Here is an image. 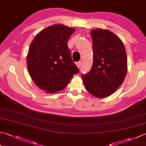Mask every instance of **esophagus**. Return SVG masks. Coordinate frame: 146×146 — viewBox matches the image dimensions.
<instances>
[{
	"mask_svg": "<svg viewBox=\"0 0 146 146\" xmlns=\"http://www.w3.org/2000/svg\"><path fill=\"white\" fill-rule=\"evenodd\" d=\"M81 61H78V62H77L76 63V66L78 67V68H80V66H81Z\"/></svg>",
	"mask_w": 146,
	"mask_h": 146,
	"instance_id": "obj_1",
	"label": "esophagus"
}]
</instances>
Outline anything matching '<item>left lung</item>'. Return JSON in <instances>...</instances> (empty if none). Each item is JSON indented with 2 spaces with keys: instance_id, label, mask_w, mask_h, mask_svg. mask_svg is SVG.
<instances>
[{
  "instance_id": "left-lung-1",
  "label": "left lung",
  "mask_w": 146,
  "mask_h": 146,
  "mask_svg": "<svg viewBox=\"0 0 146 146\" xmlns=\"http://www.w3.org/2000/svg\"><path fill=\"white\" fill-rule=\"evenodd\" d=\"M94 61L90 72L82 75L87 90L98 98L111 96L123 82L127 72L126 50L121 39L108 30L90 31Z\"/></svg>"
}]
</instances>
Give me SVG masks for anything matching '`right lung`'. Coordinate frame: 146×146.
Returning <instances> with one entry per match:
<instances>
[{
	"mask_svg": "<svg viewBox=\"0 0 146 146\" xmlns=\"http://www.w3.org/2000/svg\"><path fill=\"white\" fill-rule=\"evenodd\" d=\"M75 31L63 25H53L40 31L31 43L27 58L28 72L45 92L62 90L79 72L68 47V39Z\"/></svg>",
	"mask_w": 146,
	"mask_h": 146,
	"instance_id": "obj_1",
	"label": "right lung"
}]
</instances>
